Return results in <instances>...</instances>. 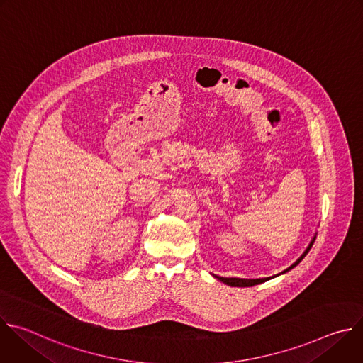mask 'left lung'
<instances>
[{
	"mask_svg": "<svg viewBox=\"0 0 363 363\" xmlns=\"http://www.w3.org/2000/svg\"><path fill=\"white\" fill-rule=\"evenodd\" d=\"M315 240H316V235L313 237V240L310 241V244L307 245V248L304 250V252L297 258V262H294L289 269H286L284 272H281L280 274H284V273H287V272H290L291 269H294L303 258L306 257V254L310 251V248H312V245H313V242H315ZM280 274H276V276H273V277H277V276H280ZM220 281H223L224 284H227V286H231V287H251V286H255V284H262V283H264V281H267V280H270V279H273V277H266V279H237V277H220V276H216Z\"/></svg>",
	"mask_w": 363,
	"mask_h": 363,
	"instance_id": "1",
	"label": "left lung"
}]
</instances>
